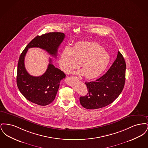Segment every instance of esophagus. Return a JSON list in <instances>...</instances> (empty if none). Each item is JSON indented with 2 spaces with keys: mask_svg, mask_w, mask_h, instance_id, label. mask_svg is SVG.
Here are the masks:
<instances>
[{
  "mask_svg": "<svg viewBox=\"0 0 148 148\" xmlns=\"http://www.w3.org/2000/svg\"><path fill=\"white\" fill-rule=\"evenodd\" d=\"M75 77V78H76V79H79V78H78V77Z\"/></svg>",
  "mask_w": 148,
  "mask_h": 148,
  "instance_id": "1",
  "label": "esophagus"
}]
</instances>
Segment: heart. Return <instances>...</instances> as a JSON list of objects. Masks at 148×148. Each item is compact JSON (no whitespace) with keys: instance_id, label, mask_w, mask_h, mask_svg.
Masks as SVG:
<instances>
[{"instance_id":"1","label":"heart","mask_w":148,"mask_h":148,"mask_svg":"<svg viewBox=\"0 0 148 148\" xmlns=\"http://www.w3.org/2000/svg\"><path fill=\"white\" fill-rule=\"evenodd\" d=\"M110 61V56L98 43L80 42L71 48L67 47L64 50L59 59V65L62 71L69 73L79 63L81 70L77 74L92 79L104 71Z\"/></svg>"}]
</instances>
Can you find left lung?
Here are the masks:
<instances>
[{
    "instance_id": "obj_1",
    "label": "left lung",
    "mask_w": 148,
    "mask_h": 148,
    "mask_svg": "<svg viewBox=\"0 0 148 148\" xmlns=\"http://www.w3.org/2000/svg\"><path fill=\"white\" fill-rule=\"evenodd\" d=\"M126 63L120 51L110 69L95 81L85 82L88 93L80 103L88 109H96L112 103L122 92L125 82Z\"/></svg>"
}]
</instances>
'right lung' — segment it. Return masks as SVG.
<instances>
[{"label":"right lung","mask_w":148,"mask_h":148,"mask_svg":"<svg viewBox=\"0 0 148 148\" xmlns=\"http://www.w3.org/2000/svg\"><path fill=\"white\" fill-rule=\"evenodd\" d=\"M65 34L60 32L48 33L36 36L29 43L19 57L16 76L18 88L29 101L39 106H47L56 98L60 81L65 77L63 71L49 64L44 74L39 77L30 75L25 68L24 59L30 48H40L50 55L56 57L59 45L63 41Z\"/></svg>","instance_id":"obj_1"}]
</instances>
